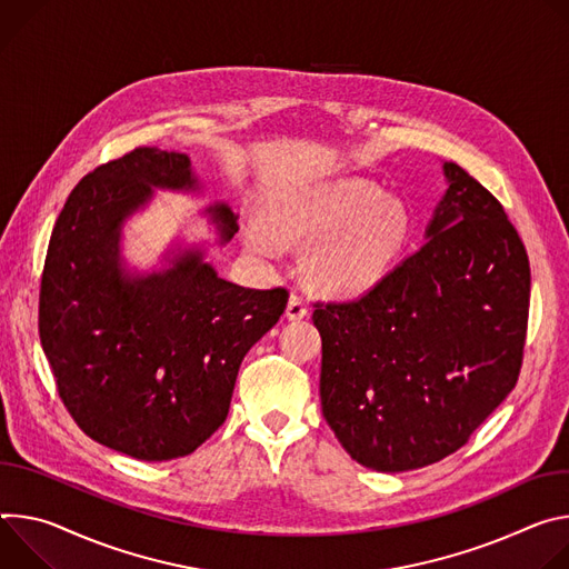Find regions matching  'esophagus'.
Segmentation results:
<instances>
[{"instance_id":"obj_1","label":"esophagus","mask_w":569,"mask_h":569,"mask_svg":"<svg viewBox=\"0 0 569 569\" xmlns=\"http://www.w3.org/2000/svg\"><path fill=\"white\" fill-rule=\"evenodd\" d=\"M307 313H309V307H307L305 298L300 293H291L289 305H287V319L298 321V319H305Z\"/></svg>"}]
</instances>
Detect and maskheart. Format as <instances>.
Returning <instances> with one entry per match:
<instances>
[{"mask_svg": "<svg viewBox=\"0 0 569 569\" xmlns=\"http://www.w3.org/2000/svg\"><path fill=\"white\" fill-rule=\"evenodd\" d=\"M273 239L317 241L313 273L335 293H357L385 276L407 234V212L363 180H337L278 194L267 212ZM258 248L269 241L252 239Z\"/></svg>", "mask_w": 569, "mask_h": 569, "instance_id": "obj_1", "label": "heart"}]
</instances>
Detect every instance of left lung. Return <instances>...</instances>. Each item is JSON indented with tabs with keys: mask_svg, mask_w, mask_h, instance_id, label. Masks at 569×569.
<instances>
[{
	"mask_svg": "<svg viewBox=\"0 0 569 569\" xmlns=\"http://www.w3.org/2000/svg\"><path fill=\"white\" fill-rule=\"evenodd\" d=\"M427 241L352 300L313 302L321 407L361 466L405 472L463 448L518 385L531 271L488 189L446 162Z\"/></svg>",
	"mask_w": 569,
	"mask_h": 569,
	"instance_id": "left-lung-1",
	"label": "left lung"
}]
</instances>
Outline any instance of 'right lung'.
Listing matches in <instances>:
<instances>
[{"label": "right lung", "instance_id": "1", "mask_svg": "<svg viewBox=\"0 0 569 569\" xmlns=\"http://www.w3.org/2000/svg\"><path fill=\"white\" fill-rule=\"evenodd\" d=\"M153 187L197 189L184 153L133 149L83 176L56 219L38 330L58 396L97 443L140 461L192 455L223 425L246 352L282 317L289 291L217 276L201 250L171 269H119L121 221ZM228 241L237 217L208 208Z\"/></svg>", "mask_w": 569, "mask_h": 569}]
</instances>
